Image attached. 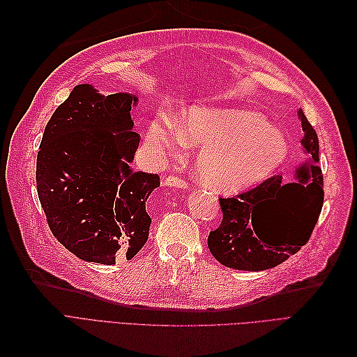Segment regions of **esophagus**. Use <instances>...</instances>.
Returning <instances> with one entry per match:
<instances>
[{
    "mask_svg": "<svg viewBox=\"0 0 357 357\" xmlns=\"http://www.w3.org/2000/svg\"><path fill=\"white\" fill-rule=\"evenodd\" d=\"M165 185L169 188H181V189H188L190 186V183L185 178H181L178 176H169L165 178Z\"/></svg>",
    "mask_w": 357,
    "mask_h": 357,
    "instance_id": "1",
    "label": "esophagus"
}]
</instances>
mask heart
Segmentation results:
<instances>
[{
	"instance_id": "heart-1",
	"label": "heart",
	"mask_w": 357,
	"mask_h": 357,
	"mask_svg": "<svg viewBox=\"0 0 357 357\" xmlns=\"http://www.w3.org/2000/svg\"><path fill=\"white\" fill-rule=\"evenodd\" d=\"M149 142L165 155L181 142L204 147L198 156L199 178L220 190H240L264 180L287 155V139L255 112L195 105L183 113L178 129L168 119L150 125Z\"/></svg>"
}]
</instances>
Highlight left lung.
Returning <instances> with one entry per match:
<instances>
[{
    "mask_svg": "<svg viewBox=\"0 0 357 357\" xmlns=\"http://www.w3.org/2000/svg\"><path fill=\"white\" fill-rule=\"evenodd\" d=\"M301 144L311 162L302 165L295 183L273 176L256 188L231 198H219L223 219L208 235V248L218 261L243 271H264L284 262L305 245L319 220L325 199L319 167V138L304 112Z\"/></svg>",
    "mask_w": 357,
    "mask_h": 357,
    "instance_id": "8db88e82",
    "label": "left lung"
}]
</instances>
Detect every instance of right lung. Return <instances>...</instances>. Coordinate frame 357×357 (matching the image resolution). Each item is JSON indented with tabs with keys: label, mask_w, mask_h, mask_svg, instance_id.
I'll return each instance as SVG.
<instances>
[{
	"label": "right lung",
	"mask_w": 357,
	"mask_h": 357,
	"mask_svg": "<svg viewBox=\"0 0 357 357\" xmlns=\"http://www.w3.org/2000/svg\"><path fill=\"white\" fill-rule=\"evenodd\" d=\"M137 96L75 86L46 125L37 155V193L53 236L86 262L132 259L149 238L146 211L158 174L132 171Z\"/></svg>",
	"instance_id": "1"
}]
</instances>
